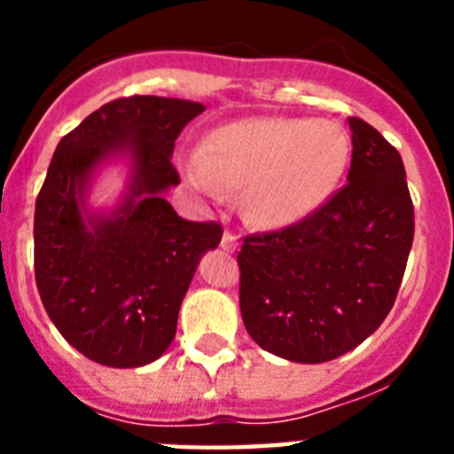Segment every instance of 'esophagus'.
<instances>
[{"instance_id": "obj_1", "label": "esophagus", "mask_w": 454, "mask_h": 454, "mask_svg": "<svg viewBox=\"0 0 454 454\" xmlns=\"http://www.w3.org/2000/svg\"><path fill=\"white\" fill-rule=\"evenodd\" d=\"M220 247H223V250H227V252H234L236 247H239V239H236L231 231H224L223 240H220Z\"/></svg>"}]
</instances>
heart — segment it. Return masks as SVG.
<instances>
[{"mask_svg":"<svg viewBox=\"0 0 454 454\" xmlns=\"http://www.w3.org/2000/svg\"><path fill=\"white\" fill-rule=\"evenodd\" d=\"M348 136L332 120L243 118L204 138L186 159V179L220 202L243 191L240 208L259 230L279 231L314 215L346 170Z\"/></svg>","mask_w":454,"mask_h":454,"instance_id":"b5f03b06","label":"heart"}]
</instances>
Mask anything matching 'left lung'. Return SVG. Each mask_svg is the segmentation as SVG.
Listing matches in <instances>:
<instances>
[{
	"mask_svg": "<svg viewBox=\"0 0 454 454\" xmlns=\"http://www.w3.org/2000/svg\"><path fill=\"white\" fill-rule=\"evenodd\" d=\"M348 184L302 223L247 236L239 252L240 316L259 348L295 364L355 350L391 311L414 240L398 150L348 118Z\"/></svg>",
	"mask_w": 454,
	"mask_h": 454,
	"instance_id": "obj_1",
	"label": "left lung"
}]
</instances>
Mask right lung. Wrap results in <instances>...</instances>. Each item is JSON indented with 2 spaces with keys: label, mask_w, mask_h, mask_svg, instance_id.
I'll use <instances>...</instances> for the list:
<instances>
[{
  "label": "right lung",
  "mask_w": 454,
  "mask_h": 454,
  "mask_svg": "<svg viewBox=\"0 0 454 454\" xmlns=\"http://www.w3.org/2000/svg\"><path fill=\"white\" fill-rule=\"evenodd\" d=\"M204 111L188 99L134 95L104 104L63 136L35 200V284L72 348L111 368L156 362L177 332L182 300L223 227L177 215L172 150ZM111 165L125 168L114 205L90 192Z\"/></svg>",
  "instance_id": "obj_1"
}]
</instances>
